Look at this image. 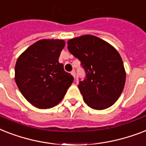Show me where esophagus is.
<instances>
[{"instance_id":"obj_1","label":"esophagus","mask_w":146,"mask_h":146,"mask_svg":"<svg viewBox=\"0 0 146 146\" xmlns=\"http://www.w3.org/2000/svg\"><path fill=\"white\" fill-rule=\"evenodd\" d=\"M71 74H72V76L74 77V78H75V76H76V73H75V71H74V70H73V71H72V72H71Z\"/></svg>"}]
</instances>
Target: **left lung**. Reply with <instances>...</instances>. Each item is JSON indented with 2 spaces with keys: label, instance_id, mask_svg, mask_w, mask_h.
Returning <instances> with one entry per match:
<instances>
[{
  "label": "left lung",
  "instance_id": "8db88e82",
  "mask_svg": "<svg viewBox=\"0 0 146 146\" xmlns=\"http://www.w3.org/2000/svg\"><path fill=\"white\" fill-rule=\"evenodd\" d=\"M68 49L80 61L86 77L78 88L87 106L102 110L112 106L121 96L126 72L116 49L96 36L86 35L70 39Z\"/></svg>",
  "mask_w": 146,
  "mask_h": 146
}]
</instances>
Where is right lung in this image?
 I'll return each mask as SVG.
<instances>
[{
    "label": "right lung",
    "instance_id": "add662e5",
    "mask_svg": "<svg viewBox=\"0 0 146 146\" xmlns=\"http://www.w3.org/2000/svg\"><path fill=\"white\" fill-rule=\"evenodd\" d=\"M63 40L43 39L28 47L17 59L15 80L23 96L38 108L59 104L74 80L65 72L59 57Z\"/></svg>",
    "mask_w": 146,
    "mask_h": 146
}]
</instances>
